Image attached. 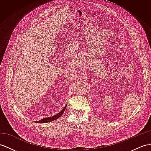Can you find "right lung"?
I'll list each match as a JSON object with an SVG mask.
<instances>
[{
	"label": "right lung",
	"mask_w": 151,
	"mask_h": 151,
	"mask_svg": "<svg viewBox=\"0 0 151 151\" xmlns=\"http://www.w3.org/2000/svg\"><path fill=\"white\" fill-rule=\"evenodd\" d=\"M66 107H67V106H65V108L63 109V110H61V111L58 113L56 115H55L52 116H50V117H48V118H45V119H43L40 120L38 121H35V122L36 123H47V122H52L53 120H55L58 119V118H60V117L62 115V114H63L65 111V110L66 109Z\"/></svg>",
	"instance_id": "add662e5"
}]
</instances>
